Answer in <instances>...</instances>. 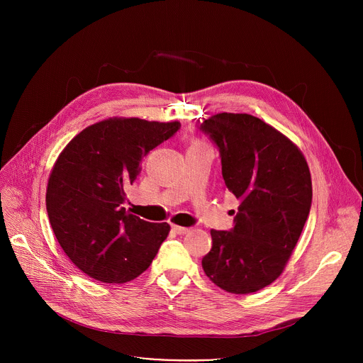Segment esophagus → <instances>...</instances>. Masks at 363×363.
Wrapping results in <instances>:
<instances>
[{"mask_svg":"<svg viewBox=\"0 0 363 363\" xmlns=\"http://www.w3.org/2000/svg\"><path fill=\"white\" fill-rule=\"evenodd\" d=\"M172 230H174L177 234H179V235L188 234V233L191 231V228H186V227H179V225H175V224H172Z\"/></svg>","mask_w":363,"mask_h":363,"instance_id":"esophagus-1","label":"esophagus"}]
</instances>
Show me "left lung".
<instances>
[{
	"label": "left lung",
	"mask_w": 363,
	"mask_h": 363,
	"mask_svg": "<svg viewBox=\"0 0 363 363\" xmlns=\"http://www.w3.org/2000/svg\"><path fill=\"white\" fill-rule=\"evenodd\" d=\"M220 149L225 186L240 199L234 228L211 230L202 258L210 280L234 294L272 284L283 273L312 206V177L301 150L247 113H218L201 123Z\"/></svg>",
	"instance_id": "8db88e82"
}]
</instances>
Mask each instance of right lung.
<instances>
[{"label":"right lung","instance_id":"right-lung-1","mask_svg":"<svg viewBox=\"0 0 363 363\" xmlns=\"http://www.w3.org/2000/svg\"><path fill=\"white\" fill-rule=\"evenodd\" d=\"M179 122L111 118L76 135L51 169L47 214L63 251L89 277L126 283L152 263L169 224L126 211L125 189L149 150L175 135Z\"/></svg>","mask_w":363,"mask_h":363}]
</instances>
